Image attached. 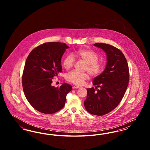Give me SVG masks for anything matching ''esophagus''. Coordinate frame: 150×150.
<instances>
[{"label": "esophagus", "instance_id": "1", "mask_svg": "<svg viewBox=\"0 0 150 150\" xmlns=\"http://www.w3.org/2000/svg\"><path fill=\"white\" fill-rule=\"evenodd\" d=\"M80 88V86H73V87H72V88L73 89H78V88Z\"/></svg>", "mask_w": 150, "mask_h": 150}]
</instances>
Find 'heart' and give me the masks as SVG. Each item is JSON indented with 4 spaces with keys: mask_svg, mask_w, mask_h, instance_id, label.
<instances>
[{
    "mask_svg": "<svg viewBox=\"0 0 150 150\" xmlns=\"http://www.w3.org/2000/svg\"><path fill=\"white\" fill-rule=\"evenodd\" d=\"M74 57L81 59L86 62V65L85 70L93 76L98 75L103 70V65L98 61V54L93 50L87 48L80 49L75 51L73 55L69 54L65 57L63 61V66L65 69L68 70L74 66L75 64ZM88 78L89 75L87 73L72 71L67 74L66 79L72 84L81 86Z\"/></svg>",
    "mask_w": 150,
    "mask_h": 150,
    "instance_id": "heart-1",
    "label": "heart"
}]
</instances>
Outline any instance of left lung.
Returning <instances> with one entry per match:
<instances>
[{
  "mask_svg": "<svg viewBox=\"0 0 150 150\" xmlns=\"http://www.w3.org/2000/svg\"><path fill=\"white\" fill-rule=\"evenodd\" d=\"M94 46L105 52L107 64L103 72L94 79L96 88H88L84 101L90 114L102 116L112 111L122 99L129 80L127 61L121 50L110 44L96 43ZM98 87L99 90H97Z\"/></svg>",
  "mask_w": 150,
  "mask_h": 150,
  "instance_id": "1",
  "label": "left lung"
}]
</instances>
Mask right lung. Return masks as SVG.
Segmentation results:
<instances>
[{"label": "right lung", "instance_id": "1", "mask_svg": "<svg viewBox=\"0 0 150 150\" xmlns=\"http://www.w3.org/2000/svg\"><path fill=\"white\" fill-rule=\"evenodd\" d=\"M65 43L48 42L32 50L26 59L22 82L29 103L38 111L51 114L64 107L66 97L72 90L64 83L59 87L52 86V79L62 72L61 58L66 49Z\"/></svg>", "mask_w": 150, "mask_h": 150}]
</instances>
